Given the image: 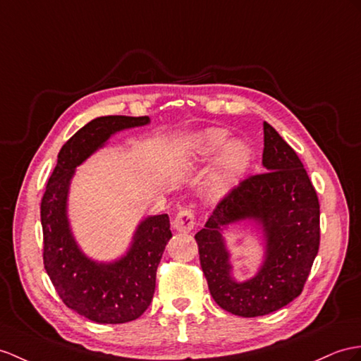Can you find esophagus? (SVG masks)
<instances>
[{
    "label": "esophagus",
    "instance_id": "34e87169",
    "mask_svg": "<svg viewBox=\"0 0 361 361\" xmlns=\"http://www.w3.org/2000/svg\"><path fill=\"white\" fill-rule=\"evenodd\" d=\"M173 228L178 233H190L195 228V214L190 208H182L173 221Z\"/></svg>",
    "mask_w": 361,
    "mask_h": 361
}]
</instances>
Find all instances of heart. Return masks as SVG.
Segmentation results:
<instances>
[{"instance_id": "b5f03b06", "label": "heart", "mask_w": 361, "mask_h": 361, "mask_svg": "<svg viewBox=\"0 0 361 361\" xmlns=\"http://www.w3.org/2000/svg\"><path fill=\"white\" fill-rule=\"evenodd\" d=\"M224 128H207L192 139V150L200 157L221 152L207 182V196L221 200L242 180L254 161L252 147L243 139H231Z\"/></svg>"}]
</instances>
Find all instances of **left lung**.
Listing matches in <instances>:
<instances>
[{
	"mask_svg": "<svg viewBox=\"0 0 361 361\" xmlns=\"http://www.w3.org/2000/svg\"><path fill=\"white\" fill-rule=\"evenodd\" d=\"M263 171L242 180L195 235L209 293L240 317L274 312L300 295L320 245V205L303 164L283 137L263 122ZM251 223L262 234L257 274L233 277L224 234Z\"/></svg>",
	"mask_w": 361,
	"mask_h": 361,
	"instance_id": "obj_1",
	"label": "left lung"
}]
</instances>
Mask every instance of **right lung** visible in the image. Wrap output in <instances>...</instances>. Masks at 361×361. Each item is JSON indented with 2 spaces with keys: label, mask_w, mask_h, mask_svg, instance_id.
<instances>
[{
  "label": "right lung",
  "mask_w": 361,
  "mask_h": 361,
  "mask_svg": "<svg viewBox=\"0 0 361 361\" xmlns=\"http://www.w3.org/2000/svg\"><path fill=\"white\" fill-rule=\"evenodd\" d=\"M148 116H101L90 121L61 148L41 200L44 268L66 306L96 323L136 320L153 300L156 271L171 239L169 214L147 216L128 248L113 260L82 251L68 219V195L76 166L109 144L119 131L150 124Z\"/></svg>",
  "instance_id": "add662e5"
}]
</instances>
